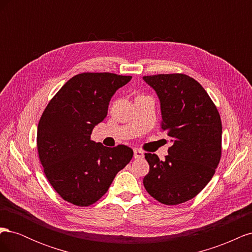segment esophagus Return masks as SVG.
I'll return each instance as SVG.
<instances>
[{
    "mask_svg": "<svg viewBox=\"0 0 252 252\" xmlns=\"http://www.w3.org/2000/svg\"><path fill=\"white\" fill-rule=\"evenodd\" d=\"M133 156H134V158H144V152L141 149H134L133 150Z\"/></svg>",
    "mask_w": 252,
    "mask_h": 252,
    "instance_id": "1",
    "label": "esophagus"
}]
</instances>
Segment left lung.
Masks as SVG:
<instances>
[{
    "mask_svg": "<svg viewBox=\"0 0 252 252\" xmlns=\"http://www.w3.org/2000/svg\"><path fill=\"white\" fill-rule=\"evenodd\" d=\"M161 102L162 130L172 139L165 161L145 154L149 172L143 184L158 202L178 205L208 184L222 156V122L201 84L184 73L143 77Z\"/></svg>",
    "mask_w": 252,
    "mask_h": 252,
    "instance_id": "8db88e82",
    "label": "left lung"
}]
</instances>
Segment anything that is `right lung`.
<instances>
[{"mask_svg":"<svg viewBox=\"0 0 252 252\" xmlns=\"http://www.w3.org/2000/svg\"><path fill=\"white\" fill-rule=\"evenodd\" d=\"M131 78L79 73L45 108L37 125V154L48 182L64 201L81 207L94 204L132 158L133 150L125 145L111 148L90 140L94 127L107 116L111 96Z\"/></svg>","mask_w":252,"mask_h":252,"instance_id":"add662e5","label":"right lung"}]
</instances>
